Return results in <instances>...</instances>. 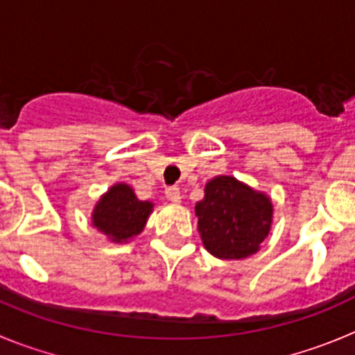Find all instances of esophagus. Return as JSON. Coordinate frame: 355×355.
I'll return each instance as SVG.
<instances>
[{
  "mask_svg": "<svg viewBox=\"0 0 355 355\" xmlns=\"http://www.w3.org/2000/svg\"><path fill=\"white\" fill-rule=\"evenodd\" d=\"M166 198L170 201H173V203H180V200H182L180 189H178L177 185H171V187H168L166 189Z\"/></svg>",
  "mask_w": 355,
  "mask_h": 355,
  "instance_id": "esophagus-1",
  "label": "esophagus"
}]
</instances>
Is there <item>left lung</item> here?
Wrapping results in <instances>:
<instances>
[{
	"label": "left lung",
	"mask_w": 355,
	"mask_h": 355,
	"mask_svg": "<svg viewBox=\"0 0 355 355\" xmlns=\"http://www.w3.org/2000/svg\"><path fill=\"white\" fill-rule=\"evenodd\" d=\"M198 231L218 259H243L259 250L273 217L270 198L233 177H215L196 203Z\"/></svg>",
	"instance_id": "left-lung-1"
}]
</instances>
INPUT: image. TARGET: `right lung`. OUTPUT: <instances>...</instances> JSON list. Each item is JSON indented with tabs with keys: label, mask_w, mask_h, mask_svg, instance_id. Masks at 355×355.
<instances>
[{
	"label": "right lung",
	"mask_w": 355,
	"mask_h": 355,
	"mask_svg": "<svg viewBox=\"0 0 355 355\" xmlns=\"http://www.w3.org/2000/svg\"><path fill=\"white\" fill-rule=\"evenodd\" d=\"M152 211V203L140 201L132 189L117 184L96 205L92 223L114 241H128L141 233Z\"/></svg>",
	"instance_id": "right-lung-1"
}]
</instances>
